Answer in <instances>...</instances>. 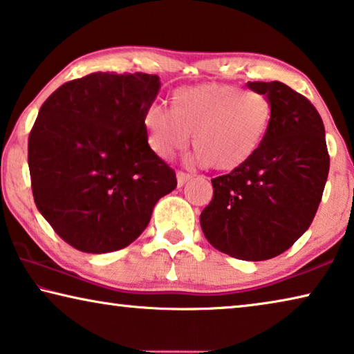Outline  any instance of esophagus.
<instances>
[{"label": "esophagus", "instance_id": "34e87169", "mask_svg": "<svg viewBox=\"0 0 354 354\" xmlns=\"http://www.w3.org/2000/svg\"><path fill=\"white\" fill-rule=\"evenodd\" d=\"M190 178H192V176L187 175V173L178 171V173H176V181H178V187H183L184 184H186Z\"/></svg>", "mask_w": 354, "mask_h": 354}]
</instances>
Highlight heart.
<instances>
[{"label": "heart", "instance_id": "obj_1", "mask_svg": "<svg viewBox=\"0 0 354 354\" xmlns=\"http://www.w3.org/2000/svg\"><path fill=\"white\" fill-rule=\"evenodd\" d=\"M171 109L151 104L143 113L148 145L160 159L183 149L192 133V164L233 171L252 160L265 142L274 118V104L257 89L227 83L178 88Z\"/></svg>", "mask_w": 354, "mask_h": 354}]
</instances>
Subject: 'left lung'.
<instances>
[{
    "label": "left lung",
    "instance_id": "1",
    "mask_svg": "<svg viewBox=\"0 0 354 354\" xmlns=\"http://www.w3.org/2000/svg\"><path fill=\"white\" fill-rule=\"evenodd\" d=\"M274 104L269 133L252 160L211 179L200 216L212 248L238 260H269L290 249L315 217L329 173L324 126L315 106L282 82H249Z\"/></svg>",
    "mask_w": 354,
    "mask_h": 354
}]
</instances>
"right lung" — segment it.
Wrapping results in <instances>:
<instances>
[{
    "label": "right lung",
    "instance_id": "obj_1",
    "mask_svg": "<svg viewBox=\"0 0 354 354\" xmlns=\"http://www.w3.org/2000/svg\"><path fill=\"white\" fill-rule=\"evenodd\" d=\"M160 78L94 72L42 104L28 140L32 197L67 244L86 254L127 248L145 232L175 171L149 148L143 113Z\"/></svg>",
    "mask_w": 354,
    "mask_h": 354
}]
</instances>
